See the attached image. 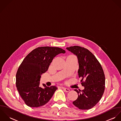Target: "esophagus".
Returning <instances> with one entry per match:
<instances>
[{
	"label": "esophagus",
	"mask_w": 121,
	"mask_h": 121,
	"mask_svg": "<svg viewBox=\"0 0 121 121\" xmlns=\"http://www.w3.org/2000/svg\"><path fill=\"white\" fill-rule=\"evenodd\" d=\"M63 89L64 91L65 92H66V93H67V92H69V91H70V89H68V88H65V87H63Z\"/></svg>",
	"instance_id": "obj_1"
}]
</instances>
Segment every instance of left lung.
Wrapping results in <instances>:
<instances>
[{
	"label": "left lung",
	"instance_id": "left-lung-1",
	"mask_svg": "<svg viewBox=\"0 0 121 121\" xmlns=\"http://www.w3.org/2000/svg\"><path fill=\"white\" fill-rule=\"evenodd\" d=\"M78 58V77L84 89H75L78 98L73 104L80 109L87 110L99 101L105 90V78L102 68L95 56L87 49L78 46L66 48Z\"/></svg>",
	"mask_w": 121,
	"mask_h": 121
}]
</instances>
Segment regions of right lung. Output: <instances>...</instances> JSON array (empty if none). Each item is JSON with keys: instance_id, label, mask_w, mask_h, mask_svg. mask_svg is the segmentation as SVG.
I'll list each match as a JSON object with an SVG mask.
<instances>
[{"instance_id": "add662e5", "label": "right lung", "mask_w": 121, "mask_h": 121, "mask_svg": "<svg viewBox=\"0 0 121 121\" xmlns=\"http://www.w3.org/2000/svg\"><path fill=\"white\" fill-rule=\"evenodd\" d=\"M65 51L58 47L35 48L24 59L16 76V85L20 96L26 105L39 107L46 104L57 90L55 86H40L41 75L48 70L54 58Z\"/></svg>"}]
</instances>
